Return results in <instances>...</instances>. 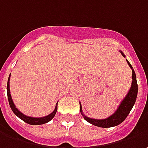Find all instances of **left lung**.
Returning <instances> with one entry per match:
<instances>
[{"label": "left lung", "mask_w": 148, "mask_h": 148, "mask_svg": "<svg viewBox=\"0 0 148 148\" xmlns=\"http://www.w3.org/2000/svg\"><path fill=\"white\" fill-rule=\"evenodd\" d=\"M120 53L122 54V56L125 57V54L123 53L120 51ZM128 64L130 65V67L132 69V85L130 88V91L128 92V94L126 95L124 100L121 101V103L119 106L118 109L115 110L114 114L110 115V117L106 118V119H103V120H96V119H92L88 116L84 115L83 110H82V106L81 103L79 102L80 105V112L81 115L84 116V120H87L88 123L92 124V125L97 126V127H101V128H110V127H114L116 125L121 124L124 120L126 119V117L130 114V110H132L134 105L135 101H136V98H137V95H138V84H137V79H136V74L132 65L130 62L127 60Z\"/></svg>", "instance_id": "obj_1"}]
</instances>
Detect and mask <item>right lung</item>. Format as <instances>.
Instances as JSON below:
<instances>
[{
	"instance_id": "add662e5",
	"label": "right lung",
	"mask_w": 148,
	"mask_h": 148,
	"mask_svg": "<svg viewBox=\"0 0 148 148\" xmlns=\"http://www.w3.org/2000/svg\"><path fill=\"white\" fill-rule=\"evenodd\" d=\"M10 74L9 76V79H8L7 82V97L8 100H9V104H10V106L12 110L14 115H17L19 119H21L22 120H23L25 123L27 124H29V125H43V124H46L49 122L50 120H51L54 118V116L56 115V113L57 111V104L58 102L56 105V107H55V110L53 111L50 114V115H47V116H44V117H41V118H34V117H29V116H27V115H23L22 112H20L15 106V105L14 104L13 100L11 98V95H10Z\"/></svg>"
}]
</instances>
